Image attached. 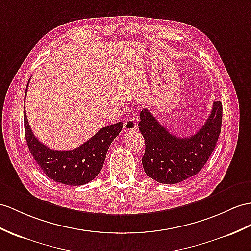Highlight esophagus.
<instances>
[{
  "label": "esophagus",
  "mask_w": 251,
  "mask_h": 251,
  "mask_svg": "<svg viewBox=\"0 0 251 251\" xmlns=\"http://www.w3.org/2000/svg\"><path fill=\"white\" fill-rule=\"evenodd\" d=\"M137 127V124H136V120L134 117H127L126 118L125 122H124V131L125 132H130L135 130Z\"/></svg>",
  "instance_id": "esophagus-1"
}]
</instances>
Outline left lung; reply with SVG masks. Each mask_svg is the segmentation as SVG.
<instances>
[{
	"mask_svg": "<svg viewBox=\"0 0 251 251\" xmlns=\"http://www.w3.org/2000/svg\"><path fill=\"white\" fill-rule=\"evenodd\" d=\"M139 116L138 126L146 145L142 158L145 173L163 184H176L197 175L209 160L222 131L223 104L214 102L205 124L185 138L170 134L147 108Z\"/></svg>",
	"mask_w": 251,
	"mask_h": 251,
	"instance_id": "1",
	"label": "left lung"
}]
</instances>
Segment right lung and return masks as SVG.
Instances as JSON below:
<instances>
[{
  "label": "right lung",
  "mask_w": 251,
  "mask_h": 251,
  "mask_svg": "<svg viewBox=\"0 0 251 251\" xmlns=\"http://www.w3.org/2000/svg\"><path fill=\"white\" fill-rule=\"evenodd\" d=\"M122 126V122H117L102 127L75 149L52 150L35 137L24 108V131L30 154L47 176L66 185H84L96 178L104 164L109 146Z\"/></svg>",
  "instance_id": "add662e5"
}]
</instances>
